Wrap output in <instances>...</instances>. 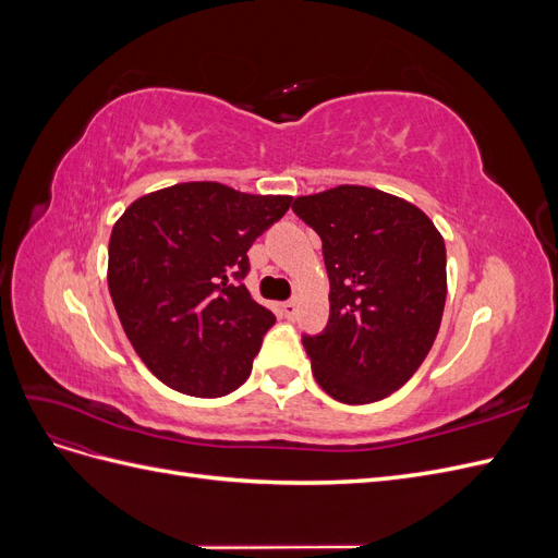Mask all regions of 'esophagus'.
<instances>
[{"instance_id":"obj_1","label":"esophagus","mask_w":558,"mask_h":558,"mask_svg":"<svg viewBox=\"0 0 558 558\" xmlns=\"http://www.w3.org/2000/svg\"><path fill=\"white\" fill-rule=\"evenodd\" d=\"M281 314H283V318H289V320H293V318L298 316V302H295V300H289V302H283V305H281Z\"/></svg>"}]
</instances>
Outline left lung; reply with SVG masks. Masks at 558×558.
Listing matches in <instances>:
<instances>
[{"label": "left lung", "instance_id": "left-lung-1", "mask_svg": "<svg viewBox=\"0 0 558 558\" xmlns=\"http://www.w3.org/2000/svg\"><path fill=\"white\" fill-rule=\"evenodd\" d=\"M293 211L324 242L330 279L328 326L302 335L318 386L344 404L391 396L440 330L442 234L418 207L365 185L295 197Z\"/></svg>", "mask_w": 558, "mask_h": 558}]
</instances>
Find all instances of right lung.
Instances as JSON below:
<instances>
[{
  "label": "right lung",
  "instance_id": "right-lung-1",
  "mask_svg": "<svg viewBox=\"0 0 558 558\" xmlns=\"http://www.w3.org/2000/svg\"><path fill=\"white\" fill-rule=\"evenodd\" d=\"M291 202L191 181L134 199L118 218L109 293L128 340L162 384L218 398L246 381L277 320L246 291V251Z\"/></svg>",
  "mask_w": 558,
  "mask_h": 558
}]
</instances>
